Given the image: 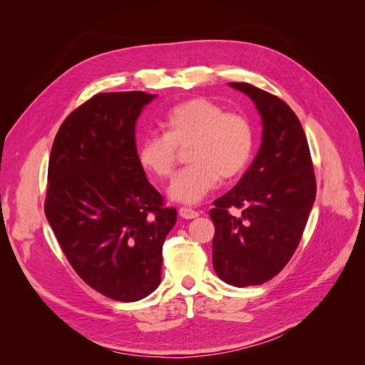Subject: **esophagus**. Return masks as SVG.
Listing matches in <instances>:
<instances>
[{"instance_id":"34e87169","label":"esophagus","mask_w":365,"mask_h":365,"mask_svg":"<svg viewBox=\"0 0 365 365\" xmlns=\"http://www.w3.org/2000/svg\"><path fill=\"white\" fill-rule=\"evenodd\" d=\"M178 213H180V216H181V217H184V219H195V217L200 216V213H197L196 210L185 208V207H181Z\"/></svg>"}]
</instances>
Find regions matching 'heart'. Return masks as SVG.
Instances as JSON below:
<instances>
[{"label":"heart","mask_w":365,"mask_h":365,"mask_svg":"<svg viewBox=\"0 0 365 365\" xmlns=\"http://www.w3.org/2000/svg\"><path fill=\"white\" fill-rule=\"evenodd\" d=\"M164 134H148L140 141V164L158 178L173 173L178 149L187 148L192 163L175 176L169 197L176 202L197 204L217 185L219 180H235L252 157L254 132L247 117L225 113L205 97L176 103L160 118Z\"/></svg>","instance_id":"obj_1"}]
</instances>
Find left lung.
Returning <instances> with one entry per match:
<instances>
[{"instance_id": "1", "label": "left lung", "mask_w": 365, "mask_h": 365, "mask_svg": "<svg viewBox=\"0 0 365 365\" xmlns=\"http://www.w3.org/2000/svg\"><path fill=\"white\" fill-rule=\"evenodd\" d=\"M262 117V145L240 181L213 202V267L225 283L245 288L275 277L300 244L317 184L300 120L282 98L244 82ZM231 206L241 208L233 217Z\"/></svg>"}]
</instances>
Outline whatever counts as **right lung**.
Segmentation results:
<instances>
[{"instance_id": "1", "label": "right lung", "mask_w": 365, "mask_h": 365, "mask_svg": "<svg viewBox=\"0 0 365 365\" xmlns=\"http://www.w3.org/2000/svg\"><path fill=\"white\" fill-rule=\"evenodd\" d=\"M155 97L96 94L63 120L50 153L48 224L77 275L117 302L158 288L163 244L176 222L137 157V118Z\"/></svg>"}]
</instances>
